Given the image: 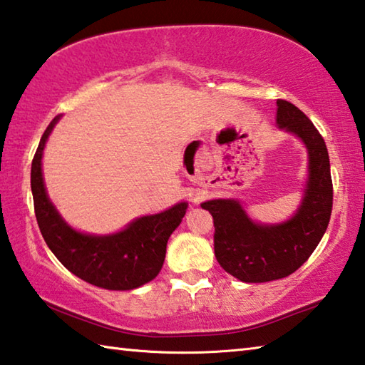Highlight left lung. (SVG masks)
<instances>
[{"instance_id": "8db88e82", "label": "left lung", "mask_w": 365, "mask_h": 365, "mask_svg": "<svg viewBox=\"0 0 365 365\" xmlns=\"http://www.w3.org/2000/svg\"><path fill=\"white\" fill-rule=\"evenodd\" d=\"M276 124L297 135L308 151V180L289 220H252L237 200L201 204L214 218V249L220 267L242 282H268L292 274L313 254L332 214L334 188L326 142L309 118L287 101H277Z\"/></svg>"}]
</instances>
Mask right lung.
<instances>
[{"mask_svg":"<svg viewBox=\"0 0 365 365\" xmlns=\"http://www.w3.org/2000/svg\"><path fill=\"white\" fill-rule=\"evenodd\" d=\"M58 119L61 116H56L44 130L31 163L33 202L44 241L65 268L92 286L108 290L140 287L161 271L165 246L185 217L188 202L138 217L113 235H89L71 228L46 193L41 169L43 150Z\"/></svg>","mask_w":365,"mask_h":365,"instance_id":"1","label":"right lung"}]
</instances>
